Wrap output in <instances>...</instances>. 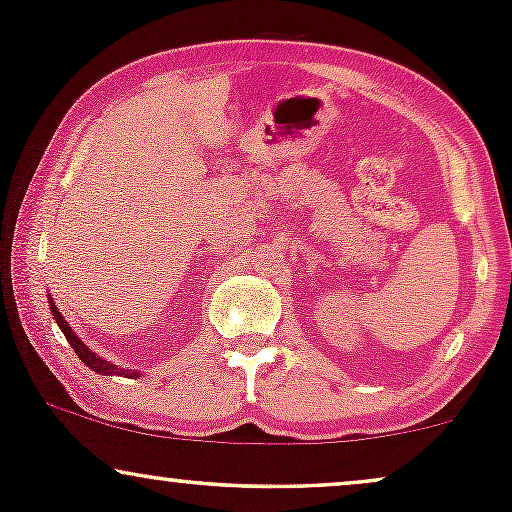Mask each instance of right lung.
Returning <instances> with one entry per match:
<instances>
[{"mask_svg": "<svg viewBox=\"0 0 512 512\" xmlns=\"http://www.w3.org/2000/svg\"><path fill=\"white\" fill-rule=\"evenodd\" d=\"M50 310H52V315H55V320H57V325H60L62 334H64V337H67V342L72 344V349L76 351V356H79L81 361H84L88 368L96 370V373H101V375H127V378H134V375H139L137 370H132V373H129V370L117 368L115 363L105 361V358H101L98 354H93V351L88 349V346H86L84 342H81V339L76 337V334L72 332V327L67 325V320H64V317L60 315V310L55 308V303H52V298H50Z\"/></svg>", "mask_w": 512, "mask_h": 512, "instance_id": "obj_1", "label": "right lung"}]
</instances>
